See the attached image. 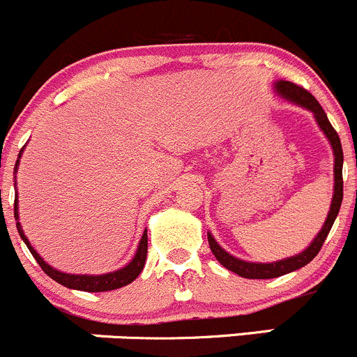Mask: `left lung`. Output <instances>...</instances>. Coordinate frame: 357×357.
I'll list each match as a JSON object with an SVG mask.
<instances>
[{
    "instance_id": "1",
    "label": "left lung",
    "mask_w": 357,
    "mask_h": 357,
    "mask_svg": "<svg viewBox=\"0 0 357 357\" xmlns=\"http://www.w3.org/2000/svg\"><path fill=\"white\" fill-rule=\"evenodd\" d=\"M274 88H276L278 95H281L287 100L294 102V104L300 105V107H305L307 111H310L316 118L317 125L323 130V133L326 135L328 142H330L331 149H333L335 154V185H333V197H331V206L330 211H328L326 222L323 224L321 231L317 232L316 238L312 239L309 246L303 250L302 253L295 257H288V259L278 260V262L271 264H255V262H245L241 259H236L231 253L225 252L220 245L213 239V236L208 232V243H210V250L215 255V259L225 267V269L232 271L238 276L248 278V280H271V278H280L283 274L294 273V271L300 269V267L307 266L314 257L319 253L321 246H323L324 239H326L328 232H330L331 225H333L335 218H337L338 210H340L342 197H344V180H342V167H344V153H342V144L340 137L335 132V128L331 126V123L328 121L326 112L323 111V107L319 105V102L305 90V88L298 86V84L291 83V81H276L274 83Z\"/></svg>"
}]
</instances>
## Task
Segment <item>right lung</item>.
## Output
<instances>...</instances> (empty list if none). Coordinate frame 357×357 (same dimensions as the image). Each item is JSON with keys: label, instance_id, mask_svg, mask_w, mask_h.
<instances>
[{"label": "right lung", "instance_id": "add662e5", "mask_svg": "<svg viewBox=\"0 0 357 357\" xmlns=\"http://www.w3.org/2000/svg\"><path fill=\"white\" fill-rule=\"evenodd\" d=\"M24 149H20L19 153V160L15 163V174H17V168H19V161H20V154H22ZM13 215H15V220H17V231H19L20 238L24 239V243L27 245L29 252L33 253V257L36 259V262L40 264L41 269L45 271L47 276H50L52 280L57 281V283L62 284V287L67 288H73V290H81V291H111L116 290V288H121L126 287V284L132 283L133 280H137L140 273H142L144 266H146V259H147V231H144L142 239L139 243V248H137L135 257L132 259V262L128 266H125L123 269L114 271V273H109V274H100V276H88V274H66V273H60V271L54 269L52 266H48L40 255H38L36 250L31 246L29 239L26 238L22 231V225L19 222V201L15 197V203H13Z\"/></svg>", "mask_w": 357, "mask_h": 357}]
</instances>
